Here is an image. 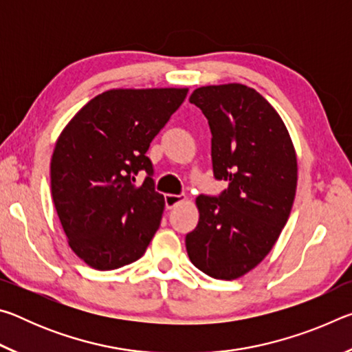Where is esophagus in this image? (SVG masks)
<instances>
[{
  "mask_svg": "<svg viewBox=\"0 0 352 352\" xmlns=\"http://www.w3.org/2000/svg\"><path fill=\"white\" fill-rule=\"evenodd\" d=\"M184 200V195H177V194H166L164 195V204L168 210L170 208H174L177 204H180V201Z\"/></svg>",
  "mask_w": 352,
  "mask_h": 352,
  "instance_id": "1",
  "label": "esophagus"
}]
</instances>
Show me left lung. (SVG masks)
I'll return each mask as SVG.
<instances>
[{"label": "left lung", "instance_id": "1", "mask_svg": "<svg viewBox=\"0 0 352 352\" xmlns=\"http://www.w3.org/2000/svg\"><path fill=\"white\" fill-rule=\"evenodd\" d=\"M211 130L212 172L228 182L219 195L197 197L199 223L186 234L192 264L208 276L236 279L275 245L296 190V155L276 110L241 83L197 88Z\"/></svg>", "mask_w": 352, "mask_h": 352}]
</instances>
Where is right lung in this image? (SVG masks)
Instances as JSON below:
<instances>
[{
  "mask_svg": "<svg viewBox=\"0 0 352 352\" xmlns=\"http://www.w3.org/2000/svg\"><path fill=\"white\" fill-rule=\"evenodd\" d=\"M186 88L110 90L58 136L51 194L69 247L96 270L138 261L157 233L164 197L146 152L186 99ZM146 174L140 187L134 178Z\"/></svg>",
  "mask_w": 352,
  "mask_h": 352,
  "instance_id": "1",
  "label": "right lung"
}]
</instances>
